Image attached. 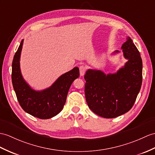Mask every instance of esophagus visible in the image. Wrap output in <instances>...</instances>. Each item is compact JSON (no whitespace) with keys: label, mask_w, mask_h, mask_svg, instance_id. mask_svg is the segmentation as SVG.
<instances>
[{"label":"esophagus","mask_w":155,"mask_h":155,"mask_svg":"<svg viewBox=\"0 0 155 155\" xmlns=\"http://www.w3.org/2000/svg\"><path fill=\"white\" fill-rule=\"evenodd\" d=\"M86 71V68L84 66H80V75H84Z\"/></svg>","instance_id":"obj_1"}]
</instances>
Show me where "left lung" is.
<instances>
[{"label":"left lung","mask_w":155,"mask_h":155,"mask_svg":"<svg viewBox=\"0 0 155 155\" xmlns=\"http://www.w3.org/2000/svg\"><path fill=\"white\" fill-rule=\"evenodd\" d=\"M127 60L115 74L88 70L84 76L85 94L89 108L96 114L113 118L125 114L134 106L142 84L141 55L130 37L121 47ZM118 51L114 53H118Z\"/></svg>","instance_id":"1"}]
</instances>
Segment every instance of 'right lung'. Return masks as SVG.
Masks as SVG:
<instances>
[{
    "label": "right lung",
    "mask_w": 155,
    "mask_h": 155,
    "mask_svg": "<svg viewBox=\"0 0 155 155\" xmlns=\"http://www.w3.org/2000/svg\"><path fill=\"white\" fill-rule=\"evenodd\" d=\"M23 43L22 40L12 61V81L17 99L28 114L40 119L51 118L63 109L69 89L73 81L80 76V70L75 67L60 75L48 88L34 90L24 80L21 73L20 60Z\"/></svg>",
    "instance_id": "obj_1"
}]
</instances>
